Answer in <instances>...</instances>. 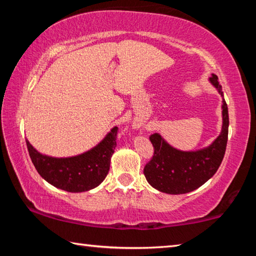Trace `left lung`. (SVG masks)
Masks as SVG:
<instances>
[{
  "label": "left lung",
  "mask_w": 256,
  "mask_h": 256,
  "mask_svg": "<svg viewBox=\"0 0 256 256\" xmlns=\"http://www.w3.org/2000/svg\"><path fill=\"white\" fill-rule=\"evenodd\" d=\"M209 81L222 97V128L219 136L204 149L180 151L167 144L158 133L150 136L154 152L144 166L148 183L160 192L184 194L200 188L216 174L222 164L228 141V107L224 99L218 76L212 74Z\"/></svg>",
  "instance_id": "1"
}]
</instances>
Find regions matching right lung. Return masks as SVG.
<instances>
[{
    "instance_id": "add662e5",
    "label": "right lung",
    "mask_w": 256,
    "mask_h": 256,
    "mask_svg": "<svg viewBox=\"0 0 256 256\" xmlns=\"http://www.w3.org/2000/svg\"><path fill=\"white\" fill-rule=\"evenodd\" d=\"M118 131V128H112L94 148L68 158L42 154L28 140L26 144L34 166L42 178L58 188L79 193L97 188L105 180L116 146Z\"/></svg>"
}]
</instances>
